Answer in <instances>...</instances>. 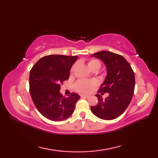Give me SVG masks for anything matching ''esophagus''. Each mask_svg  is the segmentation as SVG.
Masks as SVG:
<instances>
[{
    "instance_id": "34e87169",
    "label": "esophagus",
    "mask_w": 158,
    "mask_h": 158,
    "mask_svg": "<svg viewBox=\"0 0 158 158\" xmlns=\"http://www.w3.org/2000/svg\"><path fill=\"white\" fill-rule=\"evenodd\" d=\"M89 96H88V95H83V94L81 95V98H88Z\"/></svg>"
}]
</instances>
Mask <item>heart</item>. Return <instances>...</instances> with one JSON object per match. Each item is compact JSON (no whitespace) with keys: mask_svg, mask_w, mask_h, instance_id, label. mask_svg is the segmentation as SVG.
Segmentation results:
<instances>
[{"mask_svg":"<svg viewBox=\"0 0 158 158\" xmlns=\"http://www.w3.org/2000/svg\"><path fill=\"white\" fill-rule=\"evenodd\" d=\"M100 66H101V64L98 60H91L88 62V66L90 69L92 68H97L99 69L100 68ZM75 69V65H74L71 69L72 71H73ZM95 84L96 82L94 81H88V80L81 79L77 82L75 86L76 89L78 91L83 93H88L91 91Z\"/></svg>","mask_w":158,"mask_h":158,"instance_id":"heart-1","label":"heart"}]
</instances>
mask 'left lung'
Returning <instances> with one entry per match:
<instances>
[{
  "instance_id": "obj_1",
  "label": "left lung",
  "mask_w": 158,
  "mask_h": 158,
  "mask_svg": "<svg viewBox=\"0 0 158 158\" xmlns=\"http://www.w3.org/2000/svg\"><path fill=\"white\" fill-rule=\"evenodd\" d=\"M100 59L106 68V76L98 92L109 93L103 99L98 94V104L91 106L94 115L105 120L116 119L125 111L132 100L135 77L132 67L123 56L111 52L102 51L91 55Z\"/></svg>"
}]
</instances>
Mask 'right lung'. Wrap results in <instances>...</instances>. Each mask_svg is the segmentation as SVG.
I'll use <instances>...</instances> for the list:
<instances>
[{
  "label": "right lung",
  "mask_w": 158,
  "mask_h": 158,
  "mask_svg": "<svg viewBox=\"0 0 158 158\" xmlns=\"http://www.w3.org/2000/svg\"><path fill=\"white\" fill-rule=\"evenodd\" d=\"M78 56L49 55L43 57L30 73V92L36 109L47 119L63 121L72 115L80 98L77 93L69 97L60 92L61 84L68 80L70 70Z\"/></svg>",
  "instance_id": "obj_1"
}]
</instances>
